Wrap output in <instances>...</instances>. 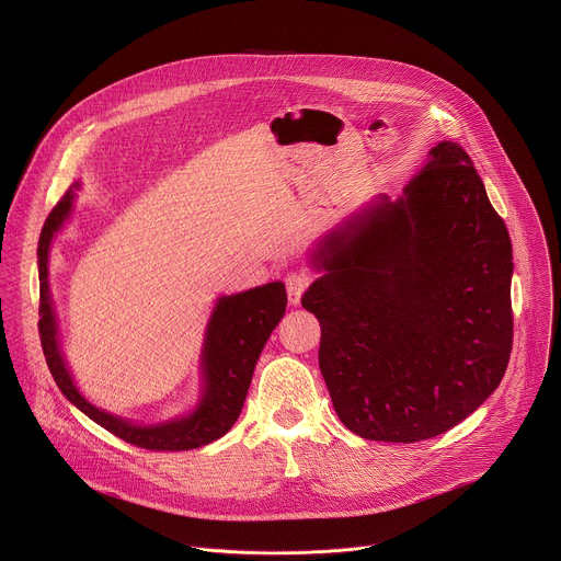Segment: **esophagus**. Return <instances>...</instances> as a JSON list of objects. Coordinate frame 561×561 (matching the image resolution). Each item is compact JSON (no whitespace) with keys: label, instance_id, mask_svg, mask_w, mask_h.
<instances>
[{"label":"esophagus","instance_id":"esophagus-1","mask_svg":"<svg viewBox=\"0 0 561 561\" xmlns=\"http://www.w3.org/2000/svg\"><path fill=\"white\" fill-rule=\"evenodd\" d=\"M284 284H286V293H288L290 304H299L304 290H306L308 284H310V275H308L306 271H290V273L284 277Z\"/></svg>","mask_w":561,"mask_h":561}]
</instances>
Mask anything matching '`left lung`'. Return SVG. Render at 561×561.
I'll return each mask as SVG.
<instances>
[{"mask_svg": "<svg viewBox=\"0 0 561 561\" xmlns=\"http://www.w3.org/2000/svg\"><path fill=\"white\" fill-rule=\"evenodd\" d=\"M301 297L319 370L364 439L413 444L457 426L500 386L513 348V247L468 152L431 150L404 197L327 234Z\"/></svg>", "mask_w": 561, "mask_h": 561, "instance_id": "obj_1", "label": "left lung"}]
</instances>
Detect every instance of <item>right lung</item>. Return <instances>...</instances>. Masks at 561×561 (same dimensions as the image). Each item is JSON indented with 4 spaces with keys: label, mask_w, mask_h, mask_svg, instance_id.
Returning <instances> with one entry per match:
<instances>
[{
    "label": "right lung",
    "mask_w": 561,
    "mask_h": 561,
    "mask_svg": "<svg viewBox=\"0 0 561 561\" xmlns=\"http://www.w3.org/2000/svg\"><path fill=\"white\" fill-rule=\"evenodd\" d=\"M72 206V186L55 204L44 221L39 234V340L48 370L79 411L87 413L102 428L115 437L146 450H191L206 446L230 431L242 413L244 399L253 379L260 353L271 337L273 329L286 310V288L282 282H273L247 293L221 297L208 324L206 346H204V377L206 388L202 404L195 413L184 420L167 422L159 426H133L119 417H113L77 392L64 359L57 348L55 312L48 295V251L50 239L57 228L68 217Z\"/></svg>",
    "instance_id": "1"
}]
</instances>
